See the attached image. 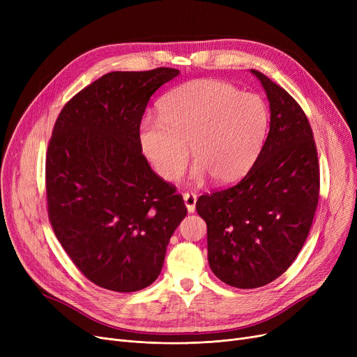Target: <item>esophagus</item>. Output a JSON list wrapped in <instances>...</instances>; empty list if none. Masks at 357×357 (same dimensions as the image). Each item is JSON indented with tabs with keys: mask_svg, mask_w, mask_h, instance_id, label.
Here are the masks:
<instances>
[{
	"mask_svg": "<svg viewBox=\"0 0 357 357\" xmlns=\"http://www.w3.org/2000/svg\"><path fill=\"white\" fill-rule=\"evenodd\" d=\"M183 201H185V207H186V210H188V213H194L195 204H197V195L192 192H185Z\"/></svg>",
	"mask_w": 357,
	"mask_h": 357,
	"instance_id": "34e87169",
	"label": "esophagus"
}]
</instances>
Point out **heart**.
<instances>
[{
    "label": "heart",
    "mask_w": 357,
    "mask_h": 357,
    "mask_svg": "<svg viewBox=\"0 0 357 357\" xmlns=\"http://www.w3.org/2000/svg\"><path fill=\"white\" fill-rule=\"evenodd\" d=\"M160 117L139 124L142 153L167 182L178 181L194 159L191 178L210 175L218 185L231 183L249 172L266 137V104L255 93L238 92L218 79L185 82L159 101Z\"/></svg>",
    "instance_id": "heart-1"
}]
</instances>
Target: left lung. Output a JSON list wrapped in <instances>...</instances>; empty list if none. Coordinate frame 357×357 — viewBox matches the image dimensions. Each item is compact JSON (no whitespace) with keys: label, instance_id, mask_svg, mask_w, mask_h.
<instances>
[{"label":"left lung","instance_id":"8db88e82","mask_svg":"<svg viewBox=\"0 0 357 357\" xmlns=\"http://www.w3.org/2000/svg\"><path fill=\"white\" fill-rule=\"evenodd\" d=\"M271 108L269 135L248 175L231 188L201 195L208 264L234 288L268 285L303 249L320 191L312 130L303 108L264 73L250 69Z\"/></svg>","mask_w":357,"mask_h":357}]
</instances>
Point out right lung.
Wrapping results in <instances>:
<instances>
[{
	"mask_svg": "<svg viewBox=\"0 0 357 357\" xmlns=\"http://www.w3.org/2000/svg\"><path fill=\"white\" fill-rule=\"evenodd\" d=\"M178 75L109 72L69 100L54 123L49 220L73 264L101 288L135 292L153 284L186 215L182 195L152 171L137 136L150 97Z\"/></svg>",
	"mask_w": 357,
	"mask_h": 357,
	"instance_id": "add662e5",
	"label": "right lung"
}]
</instances>
